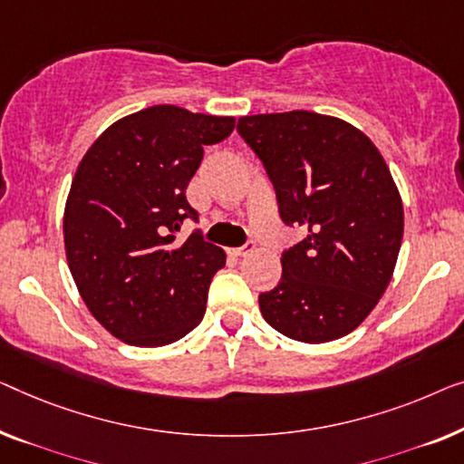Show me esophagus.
<instances>
[{
  "mask_svg": "<svg viewBox=\"0 0 464 464\" xmlns=\"http://www.w3.org/2000/svg\"><path fill=\"white\" fill-rule=\"evenodd\" d=\"M254 250H256V244H254V241L250 239V241H246V244L241 247H235L233 254H235V256H247V254H252Z\"/></svg>",
  "mask_w": 464,
  "mask_h": 464,
  "instance_id": "34e87169",
  "label": "esophagus"
}]
</instances>
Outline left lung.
<instances>
[{
  "label": "left lung",
  "mask_w": 464,
  "mask_h": 464,
  "mask_svg": "<svg viewBox=\"0 0 464 464\" xmlns=\"http://www.w3.org/2000/svg\"><path fill=\"white\" fill-rule=\"evenodd\" d=\"M237 132L276 188L279 217L306 233L258 296L265 322L300 343L353 332L384 295L403 237V206L382 155L338 117L288 111L239 117Z\"/></svg>",
  "instance_id": "obj_1"
}]
</instances>
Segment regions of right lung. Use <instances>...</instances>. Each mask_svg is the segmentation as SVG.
<instances>
[{"mask_svg":"<svg viewBox=\"0 0 464 464\" xmlns=\"http://www.w3.org/2000/svg\"><path fill=\"white\" fill-rule=\"evenodd\" d=\"M235 117L155 104L115 121L94 140L71 182L64 250L90 313L136 347H161L188 334L206 313L208 288L223 269V247L195 229L187 185L204 147L233 132Z\"/></svg>","mask_w":464,"mask_h":464,"instance_id":"obj_1","label":"right lung"}]
</instances>
